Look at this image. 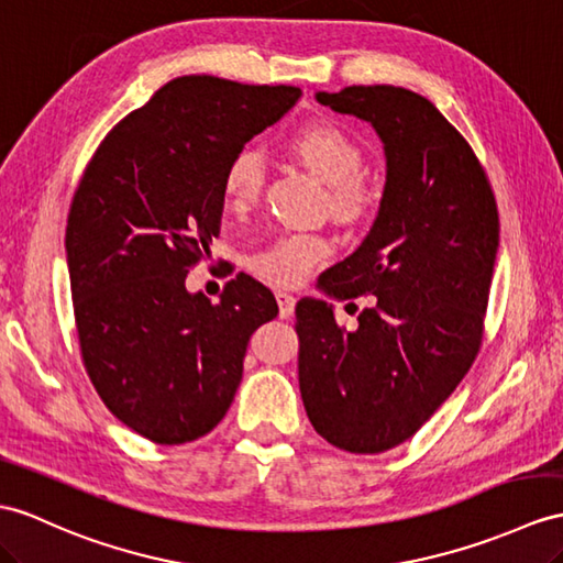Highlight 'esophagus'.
<instances>
[{"mask_svg":"<svg viewBox=\"0 0 563 563\" xmlns=\"http://www.w3.org/2000/svg\"><path fill=\"white\" fill-rule=\"evenodd\" d=\"M277 303H279V318H291L296 310V298L286 291H277Z\"/></svg>","mask_w":563,"mask_h":563,"instance_id":"1","label":"esophagus"}]
</instances>
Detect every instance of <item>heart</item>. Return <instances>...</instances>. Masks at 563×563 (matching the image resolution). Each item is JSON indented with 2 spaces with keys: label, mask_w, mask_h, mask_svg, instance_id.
I'll use <instances>...</instances> for the list:
<instances>
[{
  "label": "heart",
  "mask_w": 563,
  "mask_h": 563,
  "mask_svg": "<svg viewBox=\"0 0 563 563\" xmlns=\"http://www.w3.org/2000/svg\"><path fill=\"white\" fill-rule=\"evenodd\" d=\"M294 155L327 184V210L341 219H353L365 210V188L358 181L363 150L351 135L332 121H310L289 139ZM265 184V162L260 150L245 145L229 157L222 174V196L231 210H243L260 198ZM332 253V245L320 234L291 231L257 249L249 267L255 277L274 286H298L314 265Z\"/></svg>",
  "instance_id": "b5f03b06"
}]
</instances>
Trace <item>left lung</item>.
I'll return each mask as SVG.
<instances>
[{"label": "left lung", "instance_id": "obj_1", "mask_svg": "<svg viewBox=\"0 0 563 563\" xmlns=\"http://www.w3.org/2000/svg\"><path fill=\"white\" fill-rule=\"evenodd\" d=\"M318 100L373 123L387 186L361 249L320 274L329 296H373L358 324H339L324 300H298L300 396L329 444L382 454L410 440L475 361L499 212L473 147L422 95L349 86Z\"/></svg>", "mask_w": 563, "mask_h": 563}]
</instances>
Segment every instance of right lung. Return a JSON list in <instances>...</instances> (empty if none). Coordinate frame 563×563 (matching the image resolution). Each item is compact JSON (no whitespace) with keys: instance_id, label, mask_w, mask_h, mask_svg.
Masks as SVG:
<instances>
[{"instance_id":"add662e5","label":"right lung","mask_w":563,"mask_h":563,"mask_svg":"<svg viewBox=\"0 0 563 563\" xmlns=\"http://www.w3.org/2000/svg\"><path fill=\"white\" fill-rule=\"evenodd\" d=\"M294 86L181 76L104 135L66 222L80 358L112 413L155 444L217 428L234 401L251 334L277 300L249 274L219 303L186 274L219 236L229 157L279 121Z\"/></svg>"}]
</instances>
